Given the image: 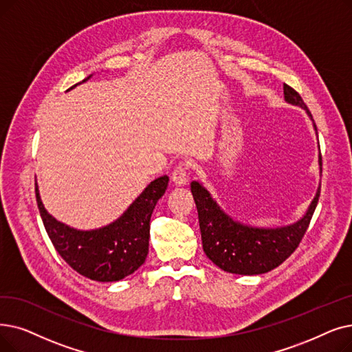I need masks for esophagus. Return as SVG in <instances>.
<instances>
[{
    "instance_id": "1",
    "label": "esophagus",
    "mask_w": 352,
    "mask_h": 352,
    "mask_svg": "<svg viewBox=\"0 0 352 352\" xmlns=\"http://www.w3.org/2000/svg\"><path fill=\"white\" fill-rule=\"evenodd\" d=\"M171 179L175 186H186L188 182V164L179 162L171 174Z\"/></svg>"
}]
</instances>
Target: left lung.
<instances>
[{
	"mask_svg": "<svg viewBox=\"0 0 352 352\" xmlns=\"http://www.w3.org/2000/svg\"><path fill=\"white\" fill-rule=\"evenodd\" d=\"M283 95L287 103L305 109L312 119L308 106L295 89L283 85ZM314 128L316 131L315 124ZM319 165L322 166L320 152ZM191 192L198 211L203 249L207 257L224 272L250 276L278 267L296 250L309 227L319 200L320 187L307 214L299 221L276 228L252 227L233 220L220 208L216 200H212L210 192L198 181L191 182Z\"/></svg>",
	"mask_w": 352,
	"mask_h": 352,
	"instance_id": "left-lung-1",
	"label": "left lung"
}]
</instances>
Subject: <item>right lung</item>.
<instances>
[{"label":"right lung","instance_id":"add662e5","mask_svg":"<svg viewBox=\"0 0 352 352\" xmlns=\"http://www.w3.org/2000/svg\"><path fill=\"white\" fill-rule=\"evenodd\" d=\"M168 181L166 175L154 179L116 221L87 232L76 230L50 216L41 203L37 182L36 198L45 232L65 262L87 279L116 282L144 265L152 211L164 195Z\"/></svg>","mask_w":352,"mask_h":352}]
</instances>
